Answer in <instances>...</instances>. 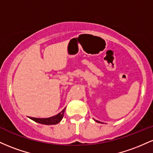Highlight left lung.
Here are the masks:
<instances>
[{"instance_id":"left-lung-1","label":"left lung","mask_w":153,"mask_h":153,"mask_svg":"<svg viewBox=\"0 0 153 153\" xmlns=\"http://www.w3.org/2000/svg\"><path fill=\"white\" fill-rule=\"evenodd\" d=\"M96 122H99V121H96Z\"/></svg>"}]
</instances>
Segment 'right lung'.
<instances>
[{"mask_svg": "<svg viewBox=\"0 0 153 153\" xmlns=\"http://www.w3.org/2000/svg\"><path fill=\"white\" fill-rule=\"evenodd\" d=\"M65 111V108L63 109L60 113L57 114V115L53 116V117H50V118H34V117H30L31 119H32L34 122L39 123V124H46V125H52V124H57L60 121L62 120L64 116Z\"/></svg>", "mask_w": 153, "mask_h": 153, "instance_id": "right-lung-1", "label": "right lung"}]
</instances>
